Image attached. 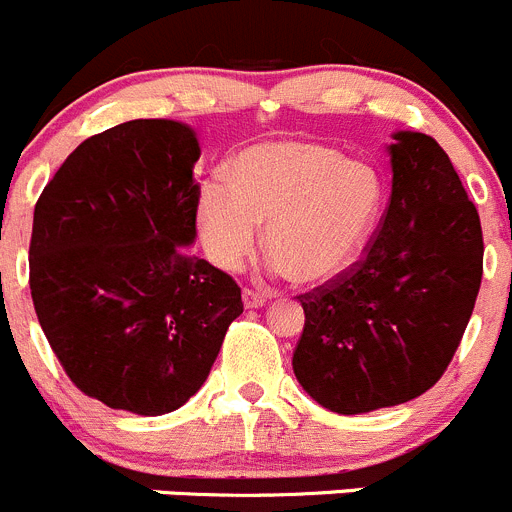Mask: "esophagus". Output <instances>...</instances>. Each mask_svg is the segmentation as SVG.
Wrapping results in <instances>:
<instances>
[{
	"label": "esophagus",
	"instance_id": "1",
	"mask_svg": "<svg viewBox=\"0 0 512 512\" xmlns=\"http://www.w3.org/2000/svg\"><path fill=\"white\" fill-rule=\"evenodd\" d=\"M242 303H245V308H262V305L267 303V298L262 293H255V290L245 288L242 290Z\"/></svg>",
	"mask_w": 512,
	"mask_h": 512
}]
</instances>
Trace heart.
Listing matches in <instances>:
<instances>
[{"label":"heart","mask_w":512,"mask_h":512,"mask_svg":"<svg viewBox=\"0 0 512 512\" xmlns=\"http://www.w3.org/2000/svg\"><path fill=\"white\" fill-rule=\"evenodd\" d=\"M381 181L371 166L346 161L323 143L272 141L240 156L234 181L199 189L204 250L219 267H237L265 224L272 270L315 285L348 265L379 214Z\"/></svg>","instance_id":"1"}]
</instances>
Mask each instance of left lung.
<instances>
[{
  "label": "left lung",
  "mask_w": 512,
  "mask_h": 512,
  "mask_svg": "<svg viewBox=\"0 0 512 512\" xmlns=\"http://www.w3.org/2000/svg\"><path fill=\"white\" fill-rule=\"evenodd\" d=\"M391 199L364 257L300 295L295 379L321 407L366 414L432 389L470 323L482 229L450 156L427 133L386 146Z\"/></svg>",
  "instance_id": "obj_1"
}]
</instances>
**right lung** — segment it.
I'll return each instance as SVG.
<instances>
[{"label":"right lung","instance_id":"obj_1","mask_svg":"<svg viewBox=\"0 0 512 512\" xmlns=\"http://www.w3.org/2000/svg\"><path fill=\"white\" fill-rule=\"evenodd\" d=\"M197 131L138 118L90 136L35 204L30 290L62 369L105 407L159 417L202 389L242 293L189 252Z\"/></svg>","mask_w":512,"mask_h":512}]
</instances>
